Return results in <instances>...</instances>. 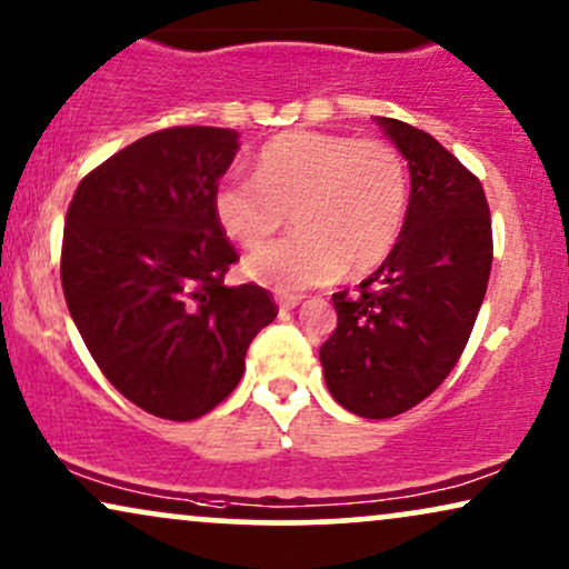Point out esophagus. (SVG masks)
Listing matches in <instances>:
<instances>
[{
    "label": "esophagus",
    "instance_id": "obj_1",
    "mask_svg": "<svg viewBox=\"0 0 569 569\" xmlns=\"http://www.w3.org/2000/svg\"><path fill=\"white\" fill-rule=\"evenodd\" d=\"M276 301H278L280 309H293V307L301 305V297H299V293H278Z\"/></svg>",
    "mask_w": 569,
    "mask_h": 569
}]
</instances>
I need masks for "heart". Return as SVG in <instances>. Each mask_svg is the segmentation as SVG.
Masks as SVG:
<instances>
[{
  "label": "heart",
  "mask_w": 569,
  "mask_h": 569,
  "mask_svg": "<svg viewBox=\"0 0 569 569\" xmlns=\"http://www.w3.org/2000/svg\"><path fill=\"white\" fill-rule=\"evenodd\" d=\"M409 176L388 141L286 131L257 154L254 176H228L212 212L236 243L254 249L289 222L297 233L247 257L243 272L280 293L362 276L405 231Z\"/></svg>",
  "instance_id": "b5f03b06"
}]
</instances>
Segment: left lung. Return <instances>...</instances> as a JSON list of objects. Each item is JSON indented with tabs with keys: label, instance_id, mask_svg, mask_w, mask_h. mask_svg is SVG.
I'll return each mask as SVG.
<instances>
[{
	"label": "left lung",
	"instance_id": "obj_1",
	"mask_svg": "<svg viewBox=\"0 0 569 569\" xmlns=\"http://www.w3.org/2000/svg\"><path fill=\"white\" fill-rule=\"evenodd\" d=\"M409 164L405 231L359 291L333 293L338 326L320 347L338 405L368 420L430 397L462 357L491 276L483 186L420 128L378 118Z\"/></svg>",
	"mask_w": 569,
	"mask_h": 569
}]
</instances>
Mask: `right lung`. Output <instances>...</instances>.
Here are the masks:
<instances>
[{
	"mask_svg": "<svg viewBox=\"0 0 569 569\" xmlns=\"http://www.w3.org/2000/svg\"><path fill=\"white\" fill-rule=\"evenodd\" d=\"M239 152L231 128H164L83 178L62 236V291L93 362L128 401L197 420L239 386L276 320L262 286L228 289L239 260L212 193Z\"/></svg>",
	"mask_w": 569,
	"mask_h": 569,
	"instance_id": "add662e5",
	"label": "right lung"
}]
</instances>
